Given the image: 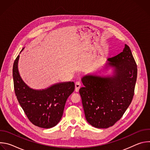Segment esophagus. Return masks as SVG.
I'll return each mask as SVG.
<instances>
[{
  "instance_id": "34e87169",
  "label": "esophagus",
  "mask_w": 150,
  "mask_h": 150,
  "mask_svg": "<svg viewBox=\"0 0 150 150\" xmlns=\"http://www.w3.org/2000/svg\"><path fill=\"white\" fill-rule=\"evenodd\" d=\"M75 91H76V92H78L79 88H80L81 87V83H80L79 82H75Z\"/></svg>"
}]
</instances>
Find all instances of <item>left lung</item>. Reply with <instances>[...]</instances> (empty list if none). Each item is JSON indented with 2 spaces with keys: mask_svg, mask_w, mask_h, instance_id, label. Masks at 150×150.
I'll return each mask as SVG.
<instances>
[{
  "mask_svg": "<svg viewBox=\"0 0 150 150\" xmlns=\"http://www.w3.org/2000/svg\"><path fill=\"white\" fill-rule=\"evenodd\" d=\"M107 71L112 75L87 74L81 78L84 85L79 89L87 121L97 128L112 126L129 106L137 78V67L129 47L109 58Z\"/></svg>",
  "mask_w": 150,
  "mask_h": 150,
  "instance_id": "8db88e82",
  "label": "left lung"
}]
</instances>
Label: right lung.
Wrapping results in <instances>:
<instances>
[{"label": "right lung", "instance_id": "right-lung-1", "mask_svg": "<svg viewBox=\"0 0 150 150\" xmlns=\"http://www.w3.org/2000/svg\"><path fill=\"white\" fill-rule=\"evenodd\" d=\"M19 59V55L13 63V79L15 95L20 105L34 125L46 129L54 127L60 122L66 101L74 91V82H59L45 89H33L20 76Z\"/></svg>", "mask_w": 150, "mask_h": 150}]
</instances>
